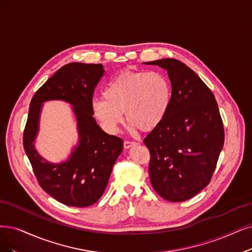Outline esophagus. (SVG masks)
Masks as SVG:
<instances>
[{
	"instance_id": "esophagus-1",
	"label": "esophagus",
	"mask_w": 252,
	"mask_h": 252,
	"mask_svg": "<svg viewBox=\"0 0 252 252\" xmlns=\"http://www.w3.org/2000/svg\"><path fill=\"white\" fill-rule=\"evenodd\" d=\"M135 145H137V143L133 142V140H125V142H124V148L125 149H129V148H131Z\"/></svg>"
}]
</instances>
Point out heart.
Returning a JSON list of instances; mask_svg holds the SVG:
<instances>
[{
  "label": "heart",
  "mask_w": 252,
  "mask_h": 252,
  "mask_svg": "<svg viewBox=\"0 0 252 252\" xmlns=\"http://www.w3.org/2000/svg\"><path fill=\"white\" fill-rule=\"evenodd\" d=\"M172 99L167 77L158 71H124L110 79L103 97L93 100V114L109 132L124 122L151 131L162 122Z\"/></svg>",
  "instance_id": "b5f03b06"
}]
</instances>
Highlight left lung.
<instances>
[{"instance_id":"8db88e82","label":"left lung","mask_w":252,"mask_h":252,"mask_svg":"<svg viewBox=\"0 0 252 252\" xmlns=\"http://www.w3.org/2000/svg\"><path fill=\"white\" fill-rule=\"evenodd\" d=\"M167 71L172 99L167 113L144 139L150 151L154 190L169 202H185L212 179L224 143V128L212 91L176 59L146 63Z\"/></svg>"}]
</instances>
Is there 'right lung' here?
Instances as JSON below:
<instances>
[{
	"label": "right lung",
	"instance_id": "obj_1",
	"mask_svg": "<svg viewBox=\"0 0 252 252\" xmlns=\"http://www.w3.org/2000/svg\"><path fill=\"white\" fill-rule=\"evenodd\" d=\"M104 74L101 64L70 63L60 68L33 96L24 131V148L39 185L58 202L89 207L102 196L123 139L105 133L93 117V95ZM63 99L74 106L80 134L79 145L61 164L44 160L33 147L42 103Z\"/></svg>",
	"mask_w": 252,
	"mask_h": 252
}]
</instances>
